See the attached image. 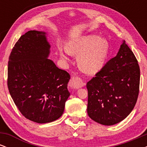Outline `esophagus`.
Returning <instances> with one entry per match:
<instances>
[{
	"instance_id": "esophagus-1",
	"label": "esophagus",
	"mask_w": 147,
	"mask_h": 147,
	"mask_svg": "<svg viewBox=\"0 0 147 147\" xmlns=\"http://www.w3.org/2000/svg\"><path fill=\"white\" fill-rule=\"evenodd\" d=\"M85 83L82 81V79L78 77H72L70 81V86L73 88H79L85 86Z\"/></svg>"
}]
</instances>
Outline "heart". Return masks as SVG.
<instances>
[{
	"label": "heart",
	"mask_w": 147,
	"mask_h": 147,
	"mask_svg": "<svg viewBox=\"0 0 147 147\" xmlns=\"http://www.w3.org/2000/svg\"><path fill=\"white\" fill-rule=\"evenodd\" d=\"M109 42L97 35H88L70 41L66 50L59 47V53L62 60L68 61V55H78L79 68L87 73L98 72L105 63L109 55Z\"/></svg>",
	"instance_id": "1"
}]
</instances>
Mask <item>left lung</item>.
I'll return each mask as SVG.
<instances>
[{"instance_id":"left-lung-1","label":"left lung","mask_w":147,"mask_h":147,"mask_svg":"<svg viewBox=\"0 0 147 147\" xmlns=\"http://www.w3.org/2000/svg\"><path fill=\"white\" fill-rule=\"evenodd\" d=\"M140 79L138 61L123 41L117 55L87 83L89 117L106 126L125 119L137 102Z\"/></svg>"}]
</instances>
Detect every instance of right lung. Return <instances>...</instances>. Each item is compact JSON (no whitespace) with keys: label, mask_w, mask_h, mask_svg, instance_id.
Segmentation results:
<instances>
[{"label":"right lung","mask_w":147,"mask_h":147,"mask_svg":"<svg viewBox=\"0 0 147 147\" xmlns=\"http://www.w3.org/2000/svg\"><path fill=\"white\" fill-rule=\"evenodd\" d=\"M50 49L45 32L30 30L14 45L8 62L11 98L25 117L39 124L59 119L70 95V76L48 59Z\"/></svg>","instance_id":"add662e5"}]
</instances>
